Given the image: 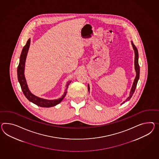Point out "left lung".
<instances>
[{
    "instance_id": "left-lung-1",
    "label": "left lung",
    "mask_w": 159,
    "mask_h": 159,
    "mask_svg": "<svg viewBox=\"0 0 159 159\" xmlns=\"http://www.w3.org/2000/svg\"><path fill=\"white\" fill-rule=\"evenodd\" d=\"M132 45L133 46V48L134 51V53H135V58H134V68H135V70H136V78L134 79V82L133 83V85H132V89L130 90V94H129V97H128V98L124 101V102L122 103V104H124L125 102H127V101H129L130 99V98H132L133 96V94L134 93L135 91V89H136V86L137 84V82L138 80L139 79V53H138V50L137 49L136 46L134 45V43H133L132 41ZM88 90L89 91V86L88 84Z\"/></svg>"
}]
</instances>
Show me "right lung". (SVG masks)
<instances>
[{"mask_svg":"<svg viewBox=\"0 0 159 159\" xmlns=\"http://www.w3.org/2000/svg\"><path fill=\"white\" fill-rule=\"evenodd\" d=\"M30 44V39H29L25 46L23 47L21 54L20 56V63L17 69V74H18V79L20 83L21 89L23 91V93L26 98L29 101L34 103L40 107H51L60 103L64 98L65 97L67 93V89L68 88V85H70L71 81H68L66 85V89L64 95L60 98L55 100H48L45 99L38 97H36L34 95L31 93L30 91L28 88L27 82L25 77V61L27 56V52L29 51V48Z\"/></svg>","mask_w":159,"mask_h":159,"instance_id":"1","label":"right lung"}]
</instances>
